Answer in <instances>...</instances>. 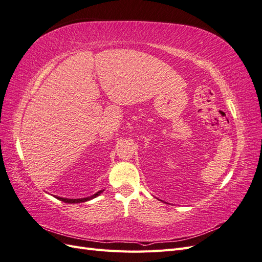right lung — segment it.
<instances>
[{
    "label": "right lung",
    "instance_id": "right-lung-1",
    "mask_svg": "<svg viewBox=\"0 0 262 262\" xmlns=\"http://www.w3.org/2000/svg\"><path fill=\"white\" fill-rule=\"evenodd\" d=\"M102 191H104V190H100V191L96 192V193L91 195V196L81 198V199H68V198H61V196H57V195H54V198H57V199H59L60 201H63V202H66V203H81V202H86V201H90V200L94 199V198L98 196Z\"/></svg>",
    "mask_w": 262,
    "mask_h": 262
}]
</instances>
